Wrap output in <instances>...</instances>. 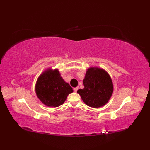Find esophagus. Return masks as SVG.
<instances>
[{
	"instance_id": "esophagus-1",
	"label": "esophagus",
	"mask_w": 150,
	"mask_h": 150,
	"mask_svg": "<svg viewBox=\"0 0 150 150\" xmlns=\"http://www.w3.org/2000/svg\"><path fill=\"white\" fill-rule=\"evenodd\" d=\"M78 90H79V87H76V88H73V90H74V91H75V92H77Z\"/></svg>"
}]
</instances>
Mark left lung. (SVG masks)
<instances>
[{"mask_svg": "<svg viewBox=\"0 0 150 150\" xmlns=\"http://www.w3.org/2000/svg\"><path fill=\"white\" fill-rule=\"evenodd\" d=\"M84 89L77 93L88 106L99 108L106 104L113 91V85L109 74L98 68L88 69L83 80Z\"/></svg>", "mask_w": 150, "mask_h": 150, "instance_id": "1", "label": "left lung"}]
</instances>
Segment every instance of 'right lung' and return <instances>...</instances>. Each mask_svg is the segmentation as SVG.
Instances as JSON below:
<instances>
[{
	"label": "right lung",
	"mask_w": 150,
	"mask_h": 150,
	"mask_svg": "<svg viewBox=\"0 0 150 150\" xmlns=\"http://www.w3.org/2000/svg\"><path fill=\"white\" fill-rule=\"evenodd\" d=\"M35 91L38 98L46 106L58 107L64 103L73 89L60 77L58 69H48L38 78Z\"/></svg>",
	"instance_id": "obj_1"
}]
</instances>
